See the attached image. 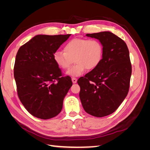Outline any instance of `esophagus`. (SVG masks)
<instances>
[{"mask_svg": "<svg viewBox=\"0 0 150 150\" xmlns=\"http://www.w3.org/2000/svg\"><path fill=\"white\" fill-rule=\"evenodd\" d=\"M72 83H74V84L76 83H77V79L74 78H72Z\"/></svg>", "mask_w": 150, "mask_h": 150, "instance_id": "1", "label": "esophagus"}]
</instances>
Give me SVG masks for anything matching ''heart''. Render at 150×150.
Here are the masks:
<instances>
[{"mask_svg":"<svg viewBox=\"0 0 150 150\" xmlns=\"http://www.w3.org/2000/svg\"><path fill=\"white\" fill-rule=\"evenodd\" d=\"M103 46L98 39L76 38L64 47V52H54L53 59L62 69H67L74 61L76 63L66 72L71 77H78L88 69L93 70L100 64L103 57Z\"/></svg>","mask_w":150,"mask_h":150,"instance_id":"1","label":"heart"}]
</instances>
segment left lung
<instances>
[{"label": "left lung", "instance_id": "1", "mask_svg": "<svg viewBox=\"0 0 150 150\" xmlns=\"http://www.w3.org/2000/svg\"><path fill=\"white\" fill-rule=\"evenodd\" d=\"M103 46V57L96 69L80 78L79 98L88 114L103 117L114 112L128 94L131 64L126 44L111 32L87 34Z\"/></svg>", "mask_w": 150, "mask_h": 150}]
</instances>
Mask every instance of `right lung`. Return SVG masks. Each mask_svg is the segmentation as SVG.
Instances as JSON below:
<instances>
[{
    "instance_id": "add662e5",
    "label": "right lung",
    "mask_w": 150,
    "mask_h": 150,
    "mask_svg": "<svg viewBox=\"0 0 150 150\" xmlns=\"http://www.w3.org/2000/svg\"><path fill=\"white\" fill-rule=\"evenodd\" d=\"M70 35H37L18 50L13 68L18 96L38 118L56 116L72 85L70 77L62 76L53 59L54 52Z\"/></svg>"
}]
</instances>
